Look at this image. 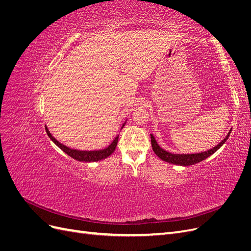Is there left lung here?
<instances>
[{
    "instance_id": "8db88e82",
    "label": "left lung",
    "mask_w": 251,
    "mask_h": 251,
    "mask_svg": "<svg viewBox=\"0 0 251 251\" xmlns=\"http://www.w3.org/2000/svg\"><path fill=\"white\" fill-rule=\"evenodd\" d=\"M230 132H231V130L229 131L228 134H227L226 137L218 144L217 147L212 148L206 151L198 153V154H172V153H170V151H164L162 148L159 147L157 141L155 140V137L151 134V148H153V151H155V154L159 158H160L161 160L172 163V164L187 166V165H193L196 163H199V162L205 160L206 158H208L210 155L216 153V151L225 143V141L228 139Z\"/></svg>"
}]
</instances>
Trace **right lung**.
<instances>
[{
  "label": "right lung",
  "mask_w": 251,
  "mask_h": 251,
  "mask_svg": "<svg viewBox=\"0 0 251 251\" xmlns=\"http://www.w3.org/2000/svg\"><path fill=\"white\" fill-rule=\"evenodd\" d=\"M124 126H123V127H124ZM46 132L50 137V139L53 142H54L60 150L64 151L68 156L72 157L73 159H75V160L82 161V162L100 161V160H102V159L108 158L110 155L113 154V151H115V149L117 147V142H118V136H116V138L113 140V142L110 144V146L108 148L103 149V150H100V151H77V150H73V149L68 148V147L64 146V144L60 143L59 141H57L51 135V133L49 132L47 126H46Z\"/></svg>",
  "instance_id": "obj_1"
}]
</instances>
